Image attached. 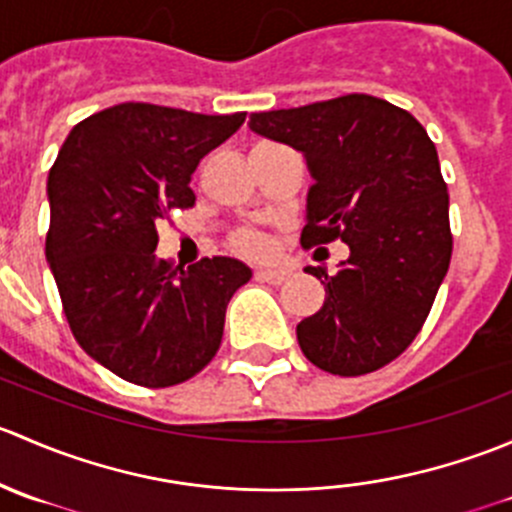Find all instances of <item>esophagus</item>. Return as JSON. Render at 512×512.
<instances>
[{"label":"esophagus","mask_w":512,"mask_h":512,"mask_svg":"<svg viewBox=\"0 0 512 512\" xmlns=\"http://www.w3.org/2000/svg\"><path fill=\"white\" fill-rule=\"evenodd\" d=\"M255 277L262 282H270V285H282V282L289 280V270H285V267H260Z\"/></svg>","instance_id":"1"}]
</instances>
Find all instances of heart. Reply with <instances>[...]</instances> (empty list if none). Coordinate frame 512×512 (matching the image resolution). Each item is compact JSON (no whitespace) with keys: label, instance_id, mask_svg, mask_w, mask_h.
Listing matches in <instances>:
<instances>
[{"label":"heart","instance_id":"obj_1","mask_svg":"<svg viewBox=\"0 0 512 512\" xmlns=\"http://www.w3.org/2000/svg\"><path fill=\"white\" fill-rule=\"evenodd\" d=\"M235 247L240 252H245V255H262L267 250V242L260 232L245 230L235 237Z\"/></svg>","mask_w":512,"mask_h":512}]
</instances>
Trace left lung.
<instances>
[{
    "instance_id": "obj_1",
    "label": "left lung",
    "mask_w": 512,
    "mask_h": 512,
    "mask_svg": "<svg viewBox=\"0 0 512 512\" xmlns=\"http://www.w3.org/2000/svg\"><path fill=\"white\" fill-rule=\"evenodd\" d=\"M250 128L307 160L302 245H349L337 275L304 270L325 277L327 297L297 324L299 347L329 374L381 369L421 332L451 265L436 146L409 111L366 94L252 113Z\"/></svg>"
}]
</instances>
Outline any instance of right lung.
Listing matches in <instances>:
<instances>
[{"mask_svg":"<svg viewBox=\"0 0 512 512\" xmlns=\"http://www.w3.org/2000/svg\"><path fill=\"white\" fill-rule=\"evenodd\" d=\"M245 113L205 116L118 103L71 128L49 170L46 262L64 314L91 359L138 386H175L220 349L225 309L252 270L205 257L188 270L158 260V230L190 208L200 158Z\"/></svg>","mask_w":512,"mask_h":512,"instance_id":"right-lung-1","label":"right lung"}]
</instances>
